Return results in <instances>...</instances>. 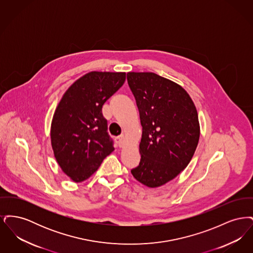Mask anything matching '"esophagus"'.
Listing matches in <instances>:
<instances>
[{
	"label": "esophagus",
	"mask_w": 253,
	"mask_h": 253,
	"mask_svg": "<svg viewBox=\"0 0 253 253\" xmlns=\"http://www.w3.org/2000/svg\"><path fill=\"white\" fill-rule=\"evenodd\" d=\"M116 142H117V144L119 145V147H122V146L124 145V142H125V140H124V135L118 136V137L116 138Z\"/></svg>",
	"instance_id": "obj_1"
}]
</instances>
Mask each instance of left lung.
<instances>
[{
  "label": "left lung",
  "mask_w": 253,
  "mask_h": 253,
  "mask_svg": "<svg viewBox=\"0 0 253 253\" xmlns=\"http://www.w3.org/2000/svg\"><path fill=\"white\" fill-rule=\"evenodd\" d=\"M142 126L139 165L132 176L157 188L188 166L199 141L198 115L180 85L155 73H127Z\"/></svg>",
  "instance_id": "8db88e82"
}]
</instances>
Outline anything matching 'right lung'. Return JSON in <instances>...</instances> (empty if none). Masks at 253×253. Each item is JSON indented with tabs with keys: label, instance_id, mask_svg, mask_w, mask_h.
Instances as JSON below:
<instances>
[{
	"label": "right lung",
	"instance_id": "1",
	"mask_svg": "<svg viewBox=\"0 0 253 253\" xmlns=\"http://www.w3.org/2000/svg\"><path fill=\"white\" fill-rule=\"evenodd\" d=\"M123 72L88 73L64 93L51 124L57 162L75 182L89 178L114 150L102 106L124 84Z\"/></svg>",
	"mask_w": 253,
	"mask_h": 253
}]
</instances>
